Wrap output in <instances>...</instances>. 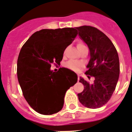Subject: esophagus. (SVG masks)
<instances>
[{"label": "esophagus", "instance_id": "esophagus-1", "mask_svg": "<svg viewBox=\"0 0 132 132\" xmlns=\"http://www.w3.org/2000/svg\"><path fill=\"white\" fill-rule=\"evenodd\" d=\"M78 81H79V75H78Z\"/></svg>", "mask_w": 132, "mask_h": 132}]
</instances>
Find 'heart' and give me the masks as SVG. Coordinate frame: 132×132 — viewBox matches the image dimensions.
<instances>
[{
    "mask_svg": "<svg viewBox=\"0 0 132 132\" xmlns=\"http://www.w3.org/2000/svg\"><path fill=\"white\" fill-rule=\"evenodd\" d=\"M84 46V45L82 44H78L77 45V48L80 47ZM66 67L69 69L74 70V71H77L80 68V67L82 66V64L78 61H75V60H70L69 62L66 63Z\"/></svg>",
    "mask_w": 132,
    "mask_h": 132,
    "instance_id": "obj_1",
    "label": "heart"
}]
</instances>
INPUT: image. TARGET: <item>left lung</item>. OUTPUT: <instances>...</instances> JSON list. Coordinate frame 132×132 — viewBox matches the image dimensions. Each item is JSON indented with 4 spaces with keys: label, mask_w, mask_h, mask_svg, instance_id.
<instances>
[{
    "label": "left lung",
    "mask_w": 132,
    "mask_h": 132,
    "mask_svg": "<svg viewBox=\"0 0 132 132\" xmlns=\"http://www.w3.org/2000/svg\"><path fill=\"white\" fill-rule=\"evenodd\" d=\"M78 35L90 51L85 74L94 76L93 82L80 77L84 90L78 94L82 105L97 109L105 105L116 89L119 76V60L116 47L105 34L91 26L76 27Z\"/></svg>",
    "instance_id": "1"
}]
</instances>
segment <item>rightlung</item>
<instances>
[{
  "label": "right lung",
  "instance_id": "1",
  "mask_svg": "<svg viewBox=\"0 0 132 132\" xmlns=\"http://www.w3.org/2000/svg\"><path fill=\"white\" fill-rule=\"evenodd\" d=\"M76 28L42 29L21 47L17 60V78L23 96L37 113L52 115L62 109L64 96L78 76L66 68L57 72L51 64H60L64 50L78 34Z\"/></svg>",
  "mask_w": 132,
  "mask_h": 132
}]
</instances>
